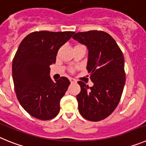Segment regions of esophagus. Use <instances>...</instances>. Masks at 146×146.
<instances>
[{
    "label": "esophagus",
    "mask_w": 146,
    "mask_h": 146,
    "mask_svg": "<svg viewBox=\"0 0 146 146\" xmlns=\"http://www.w3.org/2000/svg\"><path fill=\"white\" fill-rule=\"evenodd\" d=\"M69 80H70V82H72V83H74V82H77V81L74 79H73V78H69Z\"/></svg>",
    "instance_id": "esophagus-1"
}]
</instances>
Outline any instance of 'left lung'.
<instances>
[{"label": "left lung", "mask_w": 146, "mask_h": 146, "mask_svg": "<svg viewBox=\"0 0 146 146\" xmlns=\"http://www.w3.org/2000/svg\"><path fill=\"white\" fill-rule=\"evenodd\" d=\"M72 38L86 45L88 50L86 69L94 83L92 87L82 81L77 95L82 116L91 121L106 118L118 106L126 77L124 58L113 37L99 31L79 32Z\"/></svg>", "instance_id": "8db88e82"}]
</instances>
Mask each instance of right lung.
Masks as SVG:
<instances>
[{
	"label": "right lung",
	"mask_w": 146,
	"mask_h": 146,
	"mask_svg": "<svg viewBox=\"0 0 146 146\" xmlns=\"http://www.w3.org/2000/svg\"><path fill=\"white\" fill-rule=\"evenodd\" d=\"M73 31H36L23 38L12 63L15 90L21 106L40 120L55 118L60 111V99L70 82L61 77L53 82L50 66L55 64L60 47Z\"/></svg>",
	"instance_id": "right-lung-1"
}]
</instances>
